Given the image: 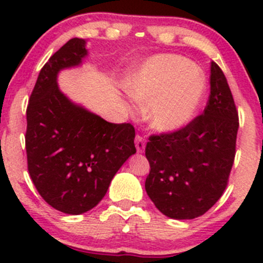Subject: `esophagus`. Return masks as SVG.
<instances>
[{
  "label": "esophagus",
  "mask_w": 263,
  "mask_h": 263,
  "mask_svg": "<svg viewBox=\"0 0 263 263\" xmlns=\"http://www.w3.org/2000/svg\"><path fill=\"white\" fill-rule=\"evenodd\" d=\"M135 145H136L137 153H144L145 145H146V142H145L144 137L139 136V135H137L136 139H135Z\"/></svg>",
  "instance_id": "1"
}]
</instances>
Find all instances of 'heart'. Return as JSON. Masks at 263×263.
<instances>
[{
  "label": "heart",
  "mask_w": 263,
  "mask_h": 263,
  "mask_svg": "<svg viewBox=\"0 0 263 263\" xmlns=\"http://www.w3.org/2000/svg\"><path fill=\"white\" fill-rule=\"evenodd\" d=\"M126 86L140 105H151V127L169 134L187 126L197 115L208 91V79L188 58L160 54L132 72Z\"/></svg>",
  "instance_id": "obj_1"
}]
</instances>
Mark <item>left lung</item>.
<instances>
[{"label": "left lung", "instance_id": "obj_1", "mask_svg": "<svg viewBox=\"0 0 263 263\" xmlns=\"http://www.w3.org/2000/svg\"><path fill=\"white\" fill-rule=\"evenodd\" d=\"M239 122L221 68L211 62L203 115L179 131L151 136L145 148V190L159 211L176 220L201 216L221 197L235 156Z\"/></svg>", "mask_w": 263, "mask_h": 263}]
</instances>
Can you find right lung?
<instances>
[{"mask_svg": "<svg viewBox=\"0 0 263 263\" xmlns=\"http://www.w3.org/2000/svg\"><path fill=\"white\" fill-rule=\"evenodd\" d=\"M86 55L85 39L61 47L39 72L26 109L30 178L48 205L68 215L95 208L136 153L132 124L109 123L58 87L60 71L79 67Z\"/></svg>", "mask_w": 263, "mask_h": 263, "instance_id": "right-lung-1", "label": "right lung"}]
</instances>
